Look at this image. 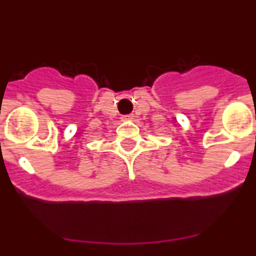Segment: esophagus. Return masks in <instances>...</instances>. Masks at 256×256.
<instances>
[{"mask_svg":"<svg viewBox=\"0 0 256 256\" xmlns=\"http://www.w3.org/2000/svg\"><path fill=\"white\" fill-rule=\"evenodd\" d=\"M134 115H126V116H122V118H132Z\"/></svg>","mask_w":256,"mask_h":256,"instance_id":"1","label":"esophagus"}]
</instances>
